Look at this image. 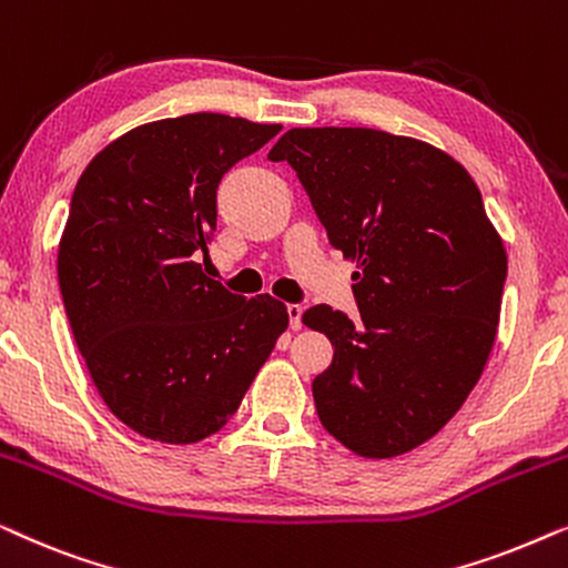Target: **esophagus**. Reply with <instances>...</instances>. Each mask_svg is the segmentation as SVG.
I'll return each instance as SVG.
<instances>
[{
  "label": "esophagus",
  "mask_w": 568,
  "mask_h": 568,
  "mask_svg": "<svg viewBox=\"0 0 568 568\" xmlns=\"http://www.w3.org/2000/svg\"><path fill=\"white\" fill-rule=\"evenodd\" d=\"M286 315H290V328L300 331L302 328V305H286Z\"/></svg>",
  "instance_id": "esophagus-1"
}]
</instances>
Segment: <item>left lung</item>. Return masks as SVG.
<instances>
[{"mask_svg": "<svg viewBox=\"0 0 568 568\" xmlns=\"http://www.w3.org/2000/svg\"><path fill=\"white\" fill-rule=\"evenodd\" d=\"M305 185L331 245L356 261L352 321L302 315L333 344L313 379L321 424L362 457L432 439L484 375L499 328L507 251L476 181L422 139L377 129H290L268 152Z\"/></svg>", "mask_w": 568, "mask_h": 568, "instance_id": "1", "label": "left lung"}]
</instances>
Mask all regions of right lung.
I'll list each match as a JSON object with an SVG mask.
<instances>
[{
  "label": "right lung",
  "mask_w": 568,
  "mask_h": 568,
  "mask_svg": "<svg viewBox=\"0 0 568 568\" xmlns=\"http://www.w3.org/2000/svg\"><path fill=\"white\" fill-rule=\"evenodd\" d=\"M278 131L224 113L152 121L77 181L61 297L100 398L146 439L193 445L220 432L290 325L271 294L240 297L196 263L222 175Z\"/></svg>",
  "instance_id": "1"
}]
</instances>
